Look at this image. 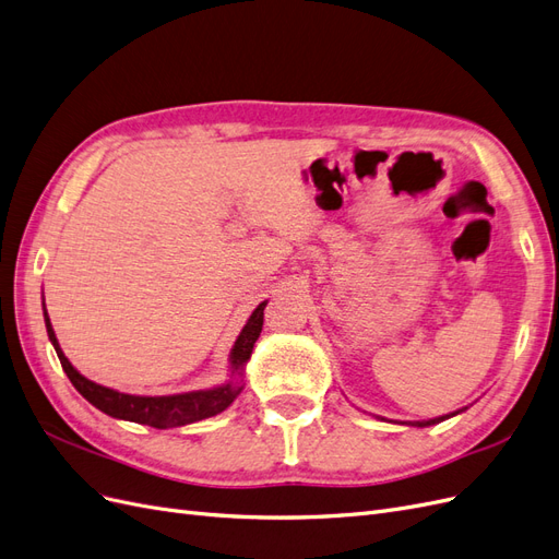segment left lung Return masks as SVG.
Wrapping results in <instances>:
<instances>
[{
  "label": "left lung",
  "mask_w": 559,
  "mask_h": 559,
  "mask_svg": "<svg viewBox=\"0 0 559 559\" xmlns=\"http://www.w3.org/2000/svg\"><path fill=\"white\" fill-rule=\"evenodd\" d=\"M460 413V411H456ZM456 413H452V415H456ZM452 415H443V417H436V419H427V421H411L413 427H431V425H438V421H443V419H448V417H452Z\"/></svg>",
  "instance_id": "1"
}]
</instances>
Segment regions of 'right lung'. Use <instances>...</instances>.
Returning a JSON list of instances; mask_svg holds the SVG:
<instances>
[{
    "instance_id": "add662e5",
    "label": "right lung",
    "mask_w": 559,
    "mask_h": 559,
    "mask_svg": "<svg viewBox=\"0 0 559 559\" xmlns=\"http://www.w3.org/2000/svg\"><path fill=\"white\" fill-rule=\"evenodd\" d=\"M265 306H267V300L259 302V308L251 312L245 329L238 335V341H235V345L230 349V368H233L235 382L230 380L226 384H218L212 389H198V392L173 394V396L121 394V392H116V389H109V386L97 384L88 378H83L79 370L70 364V359L64 357V352L60 349L56 331H53V326H50L46 306H44V321H46L48 341L53 343L67 378H70V382L76 386V392L86 401H91L97 411H103L116 419L138 421V425H146L154 429H173V427L193 425V421L224 413L228 405L238 399V394L242 392V384L238 378L245 373V366L251 357L253 343H257L261 335Z\"/></svg>"
}]
</instances>
